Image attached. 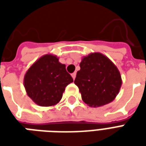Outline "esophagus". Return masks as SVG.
<instances>
[{"label":"esophagus","mask_w":146,"mask_h":146,"mask_svg":"<svg viewBox=\"0 0 146 146\" xmlns=\"http://www.w3.org/2000/svg\"><path fill=\"white\" fill-rule=\"evenodd\" d=\"M76 73H72V77H73V80H75V78H76Z\"/></svg>","instance_id":"34e87169"}]
</instances>
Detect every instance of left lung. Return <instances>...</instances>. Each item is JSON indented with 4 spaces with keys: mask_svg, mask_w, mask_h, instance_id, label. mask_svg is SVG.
<instances>
[{
    "mask_svg": "<svg viewBox=\"0 0 146 146\" xmlns=\"http://www.w3.org/2000/svg\"><path fill=\"white\" fill-rule=\"evenodd\" d=\"M74 83L82 100L91 107H99L113 102L122 85L119 70L112 61L99 52L83 57Z\"/></svg>",
    "mask_w": 146,
    "mask_h": 146,
    "instance_id": "8db88e82",
    "label": "left lung"
}]
</instances>
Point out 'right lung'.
<instances>
[{"instance_id":"obj_1","label":"right lung","mask_w":146,"mask_h":146,"mask_svg":"<svg viewBox=\"0 0 146 146\" xmlns=\"http://www.w3.org/2000/svg\"><path fill=\"white\" fill-rule=\"evenodd\" d=\"M73 81L66 65L56 55H43L30 67L24 76L27 95L40 106H52L59 102L65 88Z\"/></svg>"}]
</instances>
